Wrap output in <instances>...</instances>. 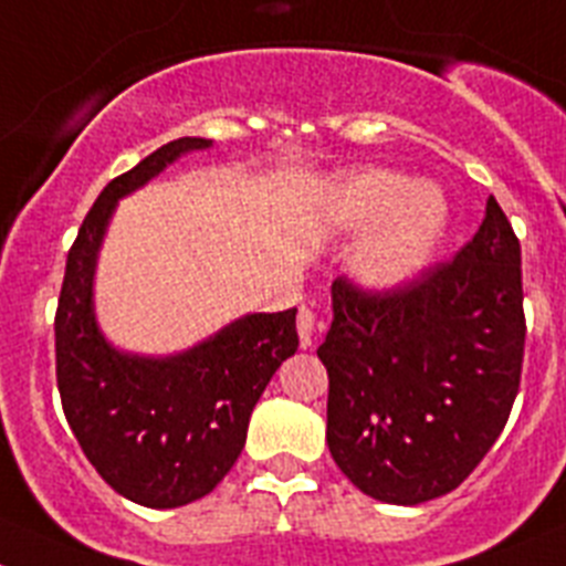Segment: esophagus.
<instances>
[{
  "mask_svg": "<svg viewBox=\"0 0 566 566\" xmlns=\"http://www.w3.org/2000/svg\"><path fill=\"white\" fill-rule=\"evenodd\" d=\"M295 326H298L301 346H310V343H313V332H315V310L298 307V318H295Z\"/></svg>",
  "mask_w": 566,
  "mask_h": 566,
  "instance_id": "1",
  "label": "esophagus"
}]
</instances>
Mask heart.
<instances>
[{
    "label": "heart",
    "mask_w": 566,
    "mask_h": 566,
    "mask_svg": "<svg viewBox=\"0 0 566 566\" xmlns=\"http://www.w3.org/2000/svg\"><path fill=\"white\" fill-rule=\"evenodd\" d=\"M337 231L360 234L352 271L371 287H396L427 265L447 231L450 206L430 184H410L388 170L343 178L326 200Z\"/></svg>",
    "instance_id": "b5f03b06"
}]
</instances>
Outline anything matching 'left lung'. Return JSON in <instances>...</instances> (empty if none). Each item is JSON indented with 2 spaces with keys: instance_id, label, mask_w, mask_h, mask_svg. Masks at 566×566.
I'll return each instance as SVG.
<instances>
[{
  "instance_id": "1",
  "label": "left lung",
  "mask_w": 566,
  "mask_h": 566,
  "mask_svg": "<svg viewBox=\"0 0 566 566\" xmlns=\"http://www.w3.org/2000/svg\"><path fill=\"white\" fill-rule=\"evenodd\" d=\"M522 298V248L494 195L478 234L419 276L382 290L335 279L318 346L326 443L363 494L419 505L474 472L520 394Z\"/></svg>"
}]
</instances>
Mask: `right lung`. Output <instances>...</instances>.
I'll list each match as a JSON object with an SVG mask.
<instances>
[{"label":"right lung","mask_w":566,"mask_h":566,"mask_svg":"<svg viewBox=\"0 0 566 566\" xmlns=\"http://www.w3.org/2000/svg\"><path fill=\"white\" fill-rule=\"evenodd\" d=\"M184 136L142 158L99 192L69 248L55 310V379L63 416L99 478L147 509L206 497L245 447L253 405L298 348L295 310L245 315L184 355H119L97 332L92 276L111 211L181 153L209 147Z\"/></svg>","instance_id":"add662e5"}]
</instances>
